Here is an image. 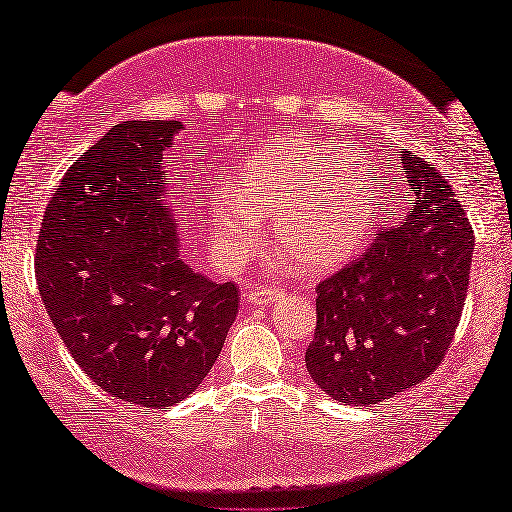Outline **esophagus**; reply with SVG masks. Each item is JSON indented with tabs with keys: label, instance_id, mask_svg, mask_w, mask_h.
<instances>
[{
	"label": "esophagus",
	"instance_id": "1",
	"mask_svg": "<svg viewBox=\"0 0 512 512\" xmlns=\"http://www.w3.org/2000/svg\"><path fill=\"white\" fill-rule=\"evenodd\" d=\"M280 296H282V289L278 287H255V289L243 291V300L250 305H269Z\"/></svg>",
	"mask_w": 512,
	"mask_h": 512
}]
</instances>
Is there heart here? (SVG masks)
<instances>
[{
    "instance_id": "1",
    "label": "heart",
    "mask_w": 512,
    "mask_h": 512,
    "mask_svg": "<svg viewBox=\"0 0 512 512\" xmlns=\"http://www.w3.org/2000/svg\"><path fill=\"white\" fill-rule=\"evenodd\" d=\"M241 205L207 207L209 237L227 262L253 253L259 216L275 209L273 234L300 273H323L358 250L378 218V200L358 152L321 143L275 145L248 159Z\"/></svg>"
}]
</instances>
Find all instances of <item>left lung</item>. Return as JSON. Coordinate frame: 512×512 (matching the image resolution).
Returning <instances> with one entry per match:
<instances>
[{
  "instance_id": "obj_1",
  "label": "left lung",
  "mask_w": 512,
  "mask_h": 512,
  "mask_svg": "<svg viewBox=\"0 0 512 512\" xmlns=\"http://www.w3.org/2000/svg\"><path fill=\"white\" fill-rule=\"evenodd\" d=\"M385 175L394 223L316 285L305 364L346 405L380 403L431 376L469 289L474 230L451 184L415 152L399 154Z\"/></svg>"
}]
</instances>
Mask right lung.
I'll return each instance as SVG.
<instances>
[{"label":"right lung","instance_id":"1","mask_svg":"<svg viewBox=\"0 0 512 512\" xmlns=\"http://www.w3.org/2000/svg\"><path fill=\"white\" fill-rule=\"evenodd\" d=\"M180 129L113 125L63 173L36 243L38 291L63 344L97 387L141 408L198 389L241 300L234 282L180 257L164 166Z\"/></svg>","mask_w":512,"mask_h":512}]
</instances>
